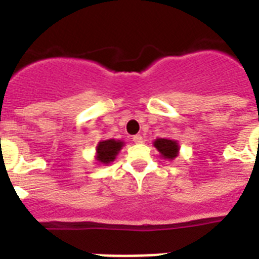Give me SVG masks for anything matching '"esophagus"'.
Returning a JSON list of instances; mask_svg holds the SVG:
<instances>
[{"instance_id":"esophagus-1","label":"esophagus","mask_w":259,"mask_h":259,"mask_svg":"<svg viewBox=\"0 0 259 259\" xmlns=\"http://www.w3.org/2000/svg\"><path fill=\"white\" fill-rule=\"evenodd\" d=\"M133 142L134 144H141L142 142V136H140V134H136V136H133Z\"/></svg>"}]
</instances>
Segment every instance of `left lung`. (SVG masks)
<instances>
[{
	"mask_svg": "<svg viewBox=\"0 0 259 259\" xmlns=\"http://www.w3.org/2000/svg\"><path fill=\"white\" fill-rule=\"evenodd\" d=\"M154 146L157 148L158 152L162 154V157L172 160L179 153V145L173 140H166V138H158L154 141Z\"/></svg>",
	"mask_w": 259,
	"mask_h": 259,
	"instance_id": "obj_1",
	"label": "left lung"
}]
</instances>
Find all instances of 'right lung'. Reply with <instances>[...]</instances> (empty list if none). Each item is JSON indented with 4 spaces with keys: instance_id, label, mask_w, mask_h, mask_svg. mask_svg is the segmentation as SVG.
Returning <instances> with one entry per match:
<instances>
[{
    "instance_id": "obj_1",
    "label": "right lung",
    "mask_w": 259,
    "mask_h": 259,
    "mask_svg": "<svg viewBox=\"0 0 259 259\" xmlns=\"http://www.w3.org/2000/svg\"><path fill=\"white\" fill-rule=\"evenodd\" d=\"M122 145L123 142L115 141V140H106V141L99 142V145L97 146L98 161H101L102 164H109L110 161H113Z\"/></svg>"
}]
</instances>
